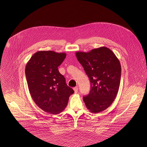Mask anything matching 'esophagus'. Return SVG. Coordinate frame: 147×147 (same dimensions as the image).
I'll list each match as a JSON object with an SVG mask.
<instances>
[{
	"instance_id": "esophagus-1",
	"label": "esophagus",
	"mask_w": 147,
	"mask_h": 147,
	"mask_svg": "<svg viewBox=\"0 0 147 147\" xmlns=\"http://www.w3.org/2000/svg\"><path fill=\"white\" fill-rule=\"evenodd\" d=\"M73 90H74L75 93H77L78 91V87H74V88H73Z\"/></svg>"
}]
</instances>
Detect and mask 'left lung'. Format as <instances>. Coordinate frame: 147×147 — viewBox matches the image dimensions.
<instances>
[{"mask_svg": "<svg viewBox=\"0 0 147 147\" xmlns=\"http://www.w3.org/2000/svg\"><path fill=\"white\" fill-rule=\"evenodd\" d=\"M80 63L91 83L89 94L83 97L87 109L92 113L104 111L117 96L120 84L121 67L119 59L106 47L89 52H77Z\"/></svg>", "mask_w": 147, "mask_h": 147, "instance_id": "8db88e82", "label": "left lung"}]
</instances>
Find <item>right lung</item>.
<instances>
[{
	"mask_svg": "<svg viewBox=\"0 0 147 147\" xmlns=\"http://www.w3.org/2000/svg\"><path fill=\"white\" fill-rule=\"evenodd\" d=\"M65 57V53L40 51L34 53L26 65L25 74L31 98L43 111L51 114L62 112L74 92L58 69Z\"/></svg>",
	"mask_w": 147,
	"mask_h": 147,
	"instance_id": "obj_1",
	"label": "right lung"
}]
</instances>
